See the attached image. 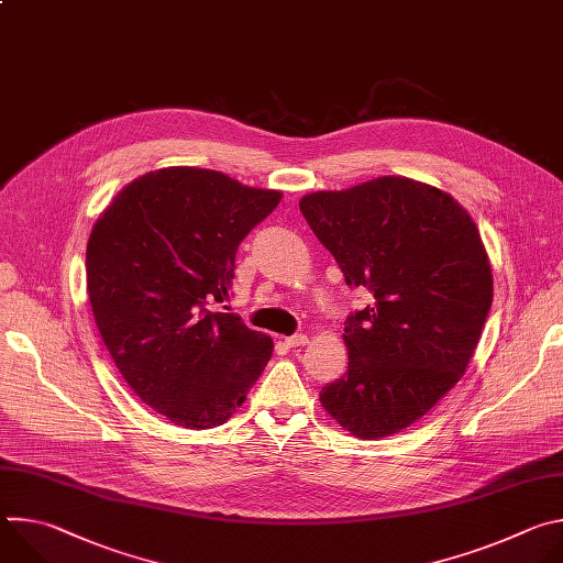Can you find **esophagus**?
<instances>
[{
    "label": "esophagus",
    "mask_w": 563,
    "mask_h": 563,
    "mask_svg": "<svg viewBox=\"0 0 563 563\" xmlns=\"http://www.w3.org/2000/svg\"><path fill=\"white\" fill-rule=\"evenodd\" d=\"M307 341H309V339H307L305 334H294V336H287V339H285V345H287V347H302Z\"/></svg>",
    "instance_id": "obj_1"
}]
</instances>
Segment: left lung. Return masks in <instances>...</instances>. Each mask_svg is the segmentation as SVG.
<instances>
[{
    "label": "left lung",
    "instance_id": "1",
    "mask_svg": "<svg viewBox=\"0 0 563 563\" xmlns=\"http://www.w3.org/2000/svg\"><path fill=\"white\" fill-rule=\"evenodd\" d=\"M300 211L345 283L374 296L347 316V372L320 404L358 439L406 430L456 385L486 325L493 269L478 229L450 194L400 176L307 194Z\"/></svg>",
    "mask_w": 563,
    "mask_h": 563
}]
</instances>
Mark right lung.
Wrapping results in <instances>:
<instances>
[{
  "label": "right lung",
  "instance_id": "right-lung-1",
  "mask_svg": "<svg viewBox=\"0 0 563 563\" xmlns=\"http://www.w3.org/2000/svg\"><path fill=\"white\" fill-rule=\"evenodd\" d=\"M283 194L194 167L129 183L93 224L87 287L96 325L129 387L189 430L222 426L272 358L274 343L229 300L235 252Z\"/></svg>",
  "mask_w": 563,
  "mask_h": 563
}]
</instances>
